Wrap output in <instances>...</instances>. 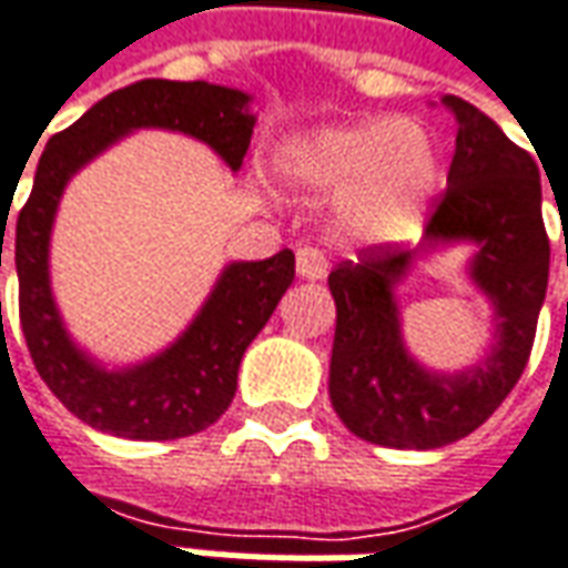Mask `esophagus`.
I'll list each match as a JSON object with an SVG mask.
<instances>
[{"instance_id":"34e87169","label":"esophagus","mask_w":568,"mask_h":568,"mask_svg":"<svg viewBox=\"0 0 568 568\" xmlns=\"http://www.w3.org/2000/svg\"><path fill=\"white\" fill-rule=\"evenodd\" d=\"M295 270H298L301 280H323L326 276V257L320 248H311V245H304L295 254Z\"/></svg>"}]
</instances>
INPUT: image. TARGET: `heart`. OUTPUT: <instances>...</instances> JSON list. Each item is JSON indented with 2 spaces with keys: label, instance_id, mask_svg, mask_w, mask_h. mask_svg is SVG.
Instances as JSON below:
<instances>
[{
  "label": "heart",
  "instance_id": "b5f03b06",
  "mask_svg": "<svg viewBox=\"0 0 568 568\" xmlns=\"http://www.w3.org/2000/svg\"><path fill=\"white\" fill-rule=\"evenodd\" d=\"M280 168L301 189L338 195V226L369 245L410 239L438 189V152L426 126L366 118L298 133Z\"/></svg>",
  "mask_w": 568,
  "mask_h": 568
}]
</instances>
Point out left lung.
Listing matches in <instances>:
<instances>
[{
    "label": "left lung",
    "instance_id": "left-lung-1",
    "mask_svg": "<svg viewBox=\"0 0 568 568\" xmlns=\"http://www.w3.org/2000/svg\"><path fill=\"white\" fill-rule=\"evenodd\" d=\"M445 105L457 118V149L423 245L416 252L373 245L329 273L335 414L357 438L397 450L460 442L495 414L526 369L547 295L550 242L535 158L476 105L457 95H445ZM454 241L477 248L470 278L496 307V345L469 371L435 374L403 345L394 285L416 253Z\"/></svg>",
    "mask_w": 568,
    "mask_h": 568
}]
</instances>
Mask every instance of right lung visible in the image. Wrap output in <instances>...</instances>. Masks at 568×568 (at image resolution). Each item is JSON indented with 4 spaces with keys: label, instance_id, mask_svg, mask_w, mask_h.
Instances as JSON below:
<instances>
[{
    "label": "right lung",
    "instance_id": "right-lung-1",
    "mask_svg": "<svg viewBox=\"0 0 568 568\" xmlns=\"http://www.w3.org/2000/svg\"><path fill=\"white\" fill-rule=\"evenodd\" d=\"M248 102L252 95L242 90L204 80H139L105 95L80 121L45 142L33 192L18 214L11 252L18 267L21 329L42 382L92 429L136 442H173L217 423L233 404L242 354L267 326L295 280V254L283 248L267 261L230 264L171 348L136 366L111 369L73 345L52 298L49 235L61 192L95 154L142 126L202 139L230 171H239L254 133Z\"/></svg>",
    "mask_w": 568,
    "mask_h": 568
}]
</instances>
